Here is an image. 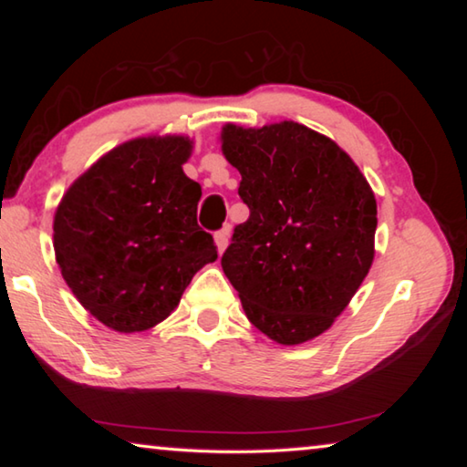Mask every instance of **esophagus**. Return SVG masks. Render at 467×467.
I'll list each match as a JSON object with an SVG mask.
<instances>
[{"instance_id": "1", "label": "esophagus", "mask_w": 467, "mask_h": 467, "mask_svg": "<svg viewBox=\"0 0 467 467\" xmlns=\"http://www.w3.org/2000/svg\"><path fill=\"white\" fill-rule=\"evenodd\" d=\"M228 234H231V226H224L223 231H218V233L214 234L216 247H218L220 253H223V251L228 247Z\"/></svg>"}]
</instances>
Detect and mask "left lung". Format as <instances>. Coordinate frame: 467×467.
Wrapping results in <instances>:
<instances>
[{
	"label": "left lung",
	"mask_w": 467,
	"mask_h": 467,
	"mask_svg": "<svg viewBox=\"0 0 467 467\" xmlns=\"http://www.w3.org/2000/svg\"><path fill=\"white\" fill-rule=\"evenodd\" d=\"M220 140L249 208L223 270L259 331L284 346L309 342L331 327L373 264V189L334 140L295 121L226 123Z\"/></svg>",
	"instance_id": "left-lung-1"
}]
</instances>
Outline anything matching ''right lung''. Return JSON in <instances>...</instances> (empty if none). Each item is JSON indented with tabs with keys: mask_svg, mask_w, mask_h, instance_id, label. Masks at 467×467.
<instances>
[{
	"mask_svg": "<svg viewBox=\"0 0 467 467\" xmlns=\"http://www.w3.org/2000/svg\"><path fill=\"white\" fill-rule=\"evenodd\" d=\"M192 148L185 136L125 141L78 177L55 212L63 280L121 334L167 319L195 272L218 259L197 224L202 187L183 172Z\"/></svg>",
	"mask_w": 467,
	"mask_h": 467,
	"instance_id": "add662e5",
	"label": "right lung"
}]
</instances>
